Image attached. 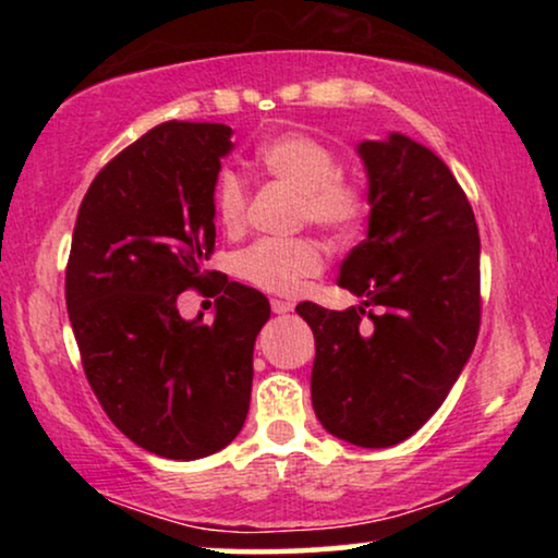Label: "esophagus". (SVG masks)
I'll list each match as a JSON object with an SVG mask.
<instances>
[{
	"label": "esophagus",
	"mask_w": 558,
	"mask_h": 558,
	"mask_svg": "<svg viewBox=\"0 0 558 558\" xmlns=\"http://www.w3.org/2000/svg\"><path fill=\"white\" fill-rule=\"evenodd\" d=\"M292 310H294L292 302L271 300V312H274V315H287V312H292Z\"/></svg>",
	"instance_id": "34e87169"
}]
</instances>
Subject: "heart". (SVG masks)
<instances>
[{"instance_id": "1", "label": "heart", "mask_w": 558, "mask_h": 558, "mask_svg": "<svg viewBox=\"0 0 558 558\" xmlns=\"http://www.w3.org/2000/svg\"><path fill=\"white\" fill-rule=\"evenodd\" d=\"M256 165L269 178L287 182L300 193L302 223L315 226L323 233L348 235L368 216L371 197L365 182L338 172L335 149L315 136L300 132L274 136L256 149ZM246 205L248 195L239 174L231 170L218 172L213 185L218 223L231 233L241 231L246 223ZM319 248L307 239H264L235 258V271L241 279L279 294L294 292L304 277L319 271Z\"/></svg>"}]
</instances>
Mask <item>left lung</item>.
Wrapping results in <instances>:
<instances>
[{
    "instance_id": "obj_1",
    "label": "left lung",
    "mask_w": 558,
    "mask_h": 558,
    "mask_svg": "<svg viewBox=\"0 0 558 558\" xmlns=\"http://www.w3.org/2000/svg\"><path fill=\"white\" fill-rule=\"evenodd\" d=\"M371 216L340 266L345 312L296 304L315 332L312 407L332 437L393 447L422 429L480 330V235L449 167L407 134L361 142Z\"/></svg>"
}]
</instances>
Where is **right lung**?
Segmentation results:
<instances>
[{"instance_id": "add662e5", "label": "right lung", "mask_w": 558, "mask_h": 558, "mask_svg": "<svg viewBox=\"0 0 558 558\" xmlns=\"http://www.w3.org/2000/svg\"><path fill=\"white\" fill-rule=\"evenodd\" d=\"M231 126L165 121L119 151L83 197L65 269V304L96 399L134 445L201 460L241 432L254 342L269 300L239 281L216 317L182 319L178 296L213 277V185Z\"/></svg>"}]
</instances>
